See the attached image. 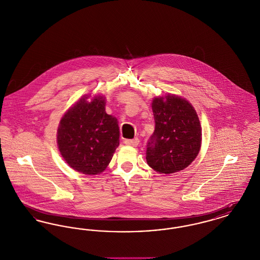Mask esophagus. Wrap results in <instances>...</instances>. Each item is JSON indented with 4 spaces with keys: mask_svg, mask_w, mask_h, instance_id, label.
Masks as SVG:
<instances>
[{
    "mask_svg": "<svg viewBox=\"0 0 260 260\" xmlns=\"http://www.w3.org/2000/svg\"><path fill=\"white\" fill-rule=\"evenodd\" d=\"M124 143L126 145H129V146H137L138 143H139V139L138 138H135V139H125L124 140Z\"/></svg>",
    "mask_w": 260,
    "mask_h": 260,
    "instance_id": "esophagus-1",
    "label": "esophagus"
}]
</instances>
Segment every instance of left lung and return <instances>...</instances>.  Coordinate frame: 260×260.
Here are the masks:
<instances>
[{"instance_id":"1","label":"left lung","mask_w":260,"mask_h":260,"mask_svg":"<svg viewBox=\"0 0 260 260\" xmlns=\"http://www.w3.org/2000/svg\"><path fill=\"white\" fill-rule=\"evenodd\" d=\"M155 131L146 148L149 167L160 173L184 170L195 160L202 142V127L193 106L184 99L168 94L153 100Z\"/></svg>"}]
</instances>
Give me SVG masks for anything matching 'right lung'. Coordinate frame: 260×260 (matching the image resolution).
Wrapping results in <instances>:
<instances>
[{
    "mask_svg": "<svg viewBox=\"0 0 260 260\" xmlns=\"http://www.w3.org/2000/svg\"><path fill=\"white\" fill-rule=\"evenodd\" d=\"M80 99L63 116L57 131L62 157L75 171L102 173L119 146L120 131L115 117L105 112V99Z\"/></svg>",
    "mask_w": 260,
    "mask_h": 260,
    "instance_id": "1",
    "label": "right lung"
}]
</instances>
